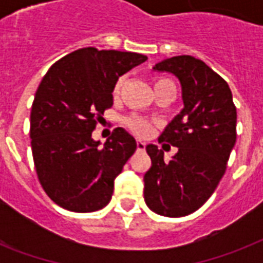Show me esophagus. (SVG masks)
<instances>
[{
  "instance_id": "esophagus-1",
  "label": "esophagus",
  "mask_w": 263,
  "mask_h": 263,
  "mask_svg": "<svg viewBox=\"0 0 263 263\" xmlns=\"http://www.w3.org/2000/svg\"><path fill=\"white\" fill-rule=\"evenodd\" d=\"M136 148H138L139 152H143L144 148H146V143L142 142V140H136Z\"/></svg>"
}]
</instances>
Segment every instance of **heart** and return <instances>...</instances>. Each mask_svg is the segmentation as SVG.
<instances>
[{
  "label": "heart",
  "mask_w": 263,
  "mask_h": 263,
  "mask_svg": "<svg viewBox=\"0 0 263 263\" xmlns=\"http://www.w3.org/2000/svg\"><path fill=\"white\" fill-rule=\"evenodd\" d=\"M124 82H125V78H120L115 84V88H113V92L115 94H119L121 87L124 86ZM165 86H175L172 80L166 79V78H157L156 82H154V90H158L161 87H165ZM125 124L128 125V128L134 131L138 135H144L147 134L148 129H150V124L148 121H146L142 117H138V116H131L125 120Z\"/></svg>",
  "instance_id": "obj_1"
}]
</instances>
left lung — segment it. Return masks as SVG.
I'll return each instance as SVG.
<instances>
[{
    "label": "left lung",
    "mask_w": 263,
    "mask_h": 263,
    "mask_svg": "<svg viewBox=\"0 0 263 263\" xmlns=\"http://www.w3.org/2000/svg\"><path fill=\"white\" fill-rule=\"evenodd\" d=\"M153 69L179 79L184 107L158 139L177 147L172 160L166 164L158 146H146L152 168L143 177L144 202L160 216H188L224 176L236 142V106L228 83L202 60L176 55Z\"/></svg>",
    "instance_id": "left-lung-1"
}]
</instances>
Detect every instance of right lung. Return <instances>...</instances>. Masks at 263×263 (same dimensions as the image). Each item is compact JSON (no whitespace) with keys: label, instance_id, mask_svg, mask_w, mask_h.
Instances as JSON below:
<instances>
[{"label":"right lung","instance_id":"add662e5","mask_svg":"<svg viewBox=\"0 0 263 263\" xmlns=\"http://www.w3.org/2000/svg\"><path fill=\"white\" fill-rule=\"evenodd\" d=\"M146 60L139 53L84 47L43 76L31 109V148L39 183L61 208L90 213L110 202L115 179L136 142L121 127L103 146L91 135L113 105L120 76Z\"/></svg>","mask_w":263,"mask_h":263}]
</instances>
